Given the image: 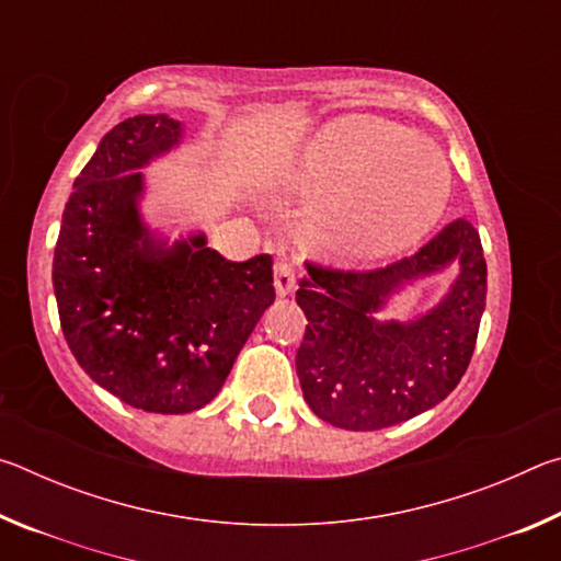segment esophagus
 <instances>
[{"instance_id": "34e87169", "label": "esophagus", "mask_w": 561, "mask_h": 561, "mask_svg": "<svg viewBox=\"0 0 561 561\" xmlns=\"http://www.w3.org/2000/svg\"><path fill=\"white\" fill-rule=\"evenodd\" d=\"M294 284H297V277H294L291 264L277 262V267H274V291H277V297H287V294H291Z\"/></svg>"}]
</instances>
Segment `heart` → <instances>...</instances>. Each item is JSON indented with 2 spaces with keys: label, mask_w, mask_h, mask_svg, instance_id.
Returning <instances> with one entry per match:
<instances>
[{
  "label": "heart",
  "mask_w": 561,
  "mask_h": 561,
  "mask_svg": "<svg viewBox=\"0 0 561 561\" xmlns=\"http://www.w3.org/2000/svg\"><path fill=\"white\" fill-rule=\"evenodd\" d=\"M294 187L319 197L311 230L329 250L381 260L423 240L450 197V168L425 138L374 116H341L314 133Z\"/></svg>",
  "instance_id": "obj_1"
}]
</instances>
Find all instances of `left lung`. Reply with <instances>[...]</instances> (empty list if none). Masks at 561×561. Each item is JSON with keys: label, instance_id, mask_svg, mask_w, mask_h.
<instances>
[{"label": "left lung", "instance_id": "obj_1", "mask_svg": "<svg viewBox=\"0 0 561 561\" xmlns=\"http://www.w3.org/2000/svg\"><path fill=\"white\" fill-rule=\"evenodd\" d=\"M455 263L459 277L433 310L415 320H378L408 283ZM297 304L307 334L297 351L304 401L321 421L346 431H381L411 421L460 383L488 297L480 234L455 220L411 257L371 272L307 264Z\"/></svg>", "mask_w": 561, "mask_h": 561}]
</instances>
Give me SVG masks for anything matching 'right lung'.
Wrapping results in <instances>:
<instances>
[{
  "instance_id": "1",
  "label": "right lung",
  "mask_w": 561,
  "mask_h": 561,
  "mask_svg": "<svg viewBox=\"0 0 561 561\" xmlns=\"http://www.w3.org/2000/svg\"><path fill=\"white\" fill-rule=\"evenodd\" d=\"M183 123L133 116L73 180L54 250V294L73 358L123 403L193 413L220 393L274 301L272 257L230 262L205 232L170 242L140 213V170L183 144Z\"/></svg>"
}]
</instances>
